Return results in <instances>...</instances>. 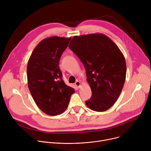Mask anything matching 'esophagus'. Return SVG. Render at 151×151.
<instances>
[{"label":"esophagus","mask_w":151,"mask_h":151,"mask_svg":"<svg viewBox=\"0 0 151 151\" xmlns=\"http://www.w3.org/2000/svg\"><path fill=\"white\" fill-rule=\"evenodd\" d=\"M75 85L77 88H80L81 87V82L78 81H77L76 82H75Z\"/></svg>","instance_id":"1"}]
</instances>
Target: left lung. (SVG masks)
Returning a JSON list of instances; mask_svg holds the SVG:
<instances>
[{
  "label": "left lung",
  "mask_w": 151,
  "mask_h": 151,
  "mask_svg": "<svg viewBox=\"0 0 151 151\" xmlns=\"http://www.w3.org/2000/svg\"><path fill=\"white\" fill-rule=\"evenodd\" d=\"M69 48L86 70L92 92L86 105L97 112L109 109L118 99L125 83L127 67L123 54L109 37L101 33L75 36Z\"/></svg>",
  "instance_id": "obj_1"
}]
</instances>
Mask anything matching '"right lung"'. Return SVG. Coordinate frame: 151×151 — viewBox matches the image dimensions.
<instances>
[{"instance_id":"1","label":"right lung","mask_w":151,"mask_h":151,"mask_svg":"<svg viewBox=\"0 0 151 151\" xmlns=\"http://www.w3.org/2000/svg\"><path fill=\"white\" fill-rule=\"evenodd\" d=\"M71 37L52 36L40 41L34 49L27 67L28 87L39 108L56 116L65 111L75 90L62 79L59 61Z\"/></svg>"}]
</instances>
